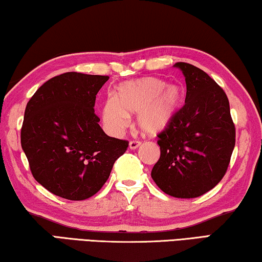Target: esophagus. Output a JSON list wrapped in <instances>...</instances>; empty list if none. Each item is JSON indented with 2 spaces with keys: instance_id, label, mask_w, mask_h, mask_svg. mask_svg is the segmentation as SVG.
Here are the masks:
<instances>
[{
  "instance_id": "34e87169",
  "label": "esophagus",
  "mask_w": 262,
  "mask_h": 262,
  "mask_svg": "<svg viewBox=\"0 0 262 262\" xmlns=\"http://www.w3.org/2000/svg\"><path fill=\"white\" fill-rule=\"evenodd\" d=\"M140 144L141 143L138 140H131L130 143H128V147H130V149H136L140 146Z\"/></svg>"
}]
</instances>
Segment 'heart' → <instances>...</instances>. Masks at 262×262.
I'll use <instances>...</instances> for the list:
<instances>
[{"label": "heart", "instance_id": "b5f03b06", "mask_svg": "<svg viewBox=\"0 0 262 262\" xmlns=\"http://www.w3.org/2000/svg\"><path fill=\"white\" fill-rule=\"evenodd\" d=\"M186 102V92L178 83L167 84L154 76L126 81L115 89L114 97L102 106L103 125L118 135L137 114V124L147 136H158L177 119Z\"/></svg>", "mask_w": 262, "mask_h": 262}]
</instances>
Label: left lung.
<instances>
[{
	"instance_id": "1",
	"label": "left lung",
	"mask_w": 262,
	"mask_h": 262,
	"mask_svg": "<svg viewBox=\"0 0 262 262\" xmlns=\"http://www.w3.org/2000/svg\"><path fill=\"white\" fill-rule=\"evenodd\" d=\"M187 84L186 102L158 140L160 159L151 177L167 195L194 199L211 190L228 169L235 128L224 91L207 73L177 62Z\"/></svg>"
}]
</instances>
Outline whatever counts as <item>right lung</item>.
<instances>
[{
  "label": "right lung",
  "mask_w": 262,
  "mask_h": 262,
  "mask_svg": "<svg viewBox=\"0 0 262 262\" xmlns=\"http://www.w3.org/2000/svg\"><path fill=\"white\" fill-rule=\"evenodd\" d=\"M108 80L63 73L38 88L25 108L20 144L30 169L38 183L62 199L95 195L128 146V141L104 134L94 111Z\"/></svg>",
  "instance_id": "add662e5"
}]
</instances>
